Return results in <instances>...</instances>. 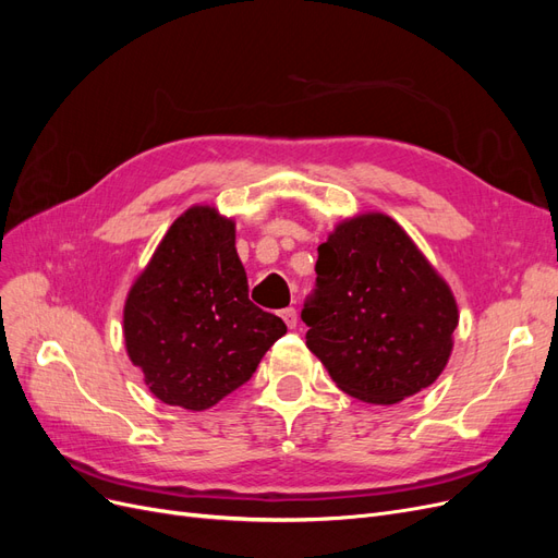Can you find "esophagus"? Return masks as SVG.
Listing matches in <instances>:
<instances>
[{"label": "esophagus", "mask_w": 558, "mask_h": 558, "mask_svg": "<svg viewBox=\"0 0 558 558\" xmlns=\"http://www.w3.org/2000/svg\"><path fill=\"white\" fill-rule=\"evenodd\" d=\"M281 318H283V324L289 326V328H295V326H298V312H295L293 307L281 310Z\"/></svg>", "instance_id": "obj_1"}]
</instances>
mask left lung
<instances>
[{
    "label": "left lung",
    "mask_w": 558,
    "mask_h": 558,
    "mask_svg": "<svg viewBox=\"0 0 558 558\" xmlns=\"http://www.w3.org/2000/svg\"><path fill=\"white\" fill-rule=\"evenodd\" d=\"M302 320L307 349L344 393L396 404L442 375L459 305L410 234L391 216L365 211L318 246L316 291Z\"/></svg>",
    "instance_id": "1"
}]
</instances>
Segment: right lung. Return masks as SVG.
<instances>
[{"label":"right lung","instance_id":"1","mask_svg":"<svg viewBox=\"0 0 558 558\" xmlns=\"http://www.w3.org/2000/svg\"><path fill=\"white\" fill-rule=\"evenodd\" d=\"M286 324L248 300L234 218L193 205L132 281L123 337L132 365L165 404L209 410L256 373Z\"/></svg>","mask_w":558,"mask_h":558}]
</instances>
